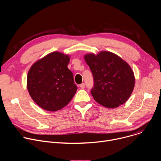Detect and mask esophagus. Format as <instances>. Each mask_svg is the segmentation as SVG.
<instances>
[{"instance_id": "esophagus-1", "label": "esophagus", "mask_w": 161, "mask_h": 161, "mask_svg": "<svg viewBox=\"0 0 161 161\" xmlns=\"http://www.w3.org/2000/svg\"><path fill=\"white\" fill-rule=\"evenodd\" d=\"M85 83H81V84H80V88H82V89H83V88H85Z\"/></svg>"}]
</instances>
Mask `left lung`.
I'll list each match as a JSON object with an SVG mask.
<instances>
[{
	"instance_id": "left-lung-1",
	"label": "left lung",
	"mask_w": 161,
	"mask_h": 161,
	"mask_svg": "<svg viewBox=\"0 0 161 161\" xmlns=\"http://www.w3.org/2000/svg\"><path fill=\"white\" fill-rule=\"evenodd\" d=\"M94 78L91 94L96 102L108 108L124 104L134 89L135 78L129 65L109 52L85 55Z\"/></svg>"
}]
</instances>
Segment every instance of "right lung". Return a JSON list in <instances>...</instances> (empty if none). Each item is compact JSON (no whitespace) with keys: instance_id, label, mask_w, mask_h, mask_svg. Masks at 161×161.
<instances>
[{"instance_id":"right-lung-1","label":"right lung","mask_w":161,"mask_h":161,"mask_svg":"<svg viewBox=\"0 0 161 161\" xmlns=\"http://www.w3.org/2000/svg\"><path fill=\"white\" fill-rule=\"evenodd\" d=\"M69 56L52 52L35 62L27 75V88L41 108L55 111L65 107L76 92L73 74L67 68Z\"/></svg>"}]
</instances>
